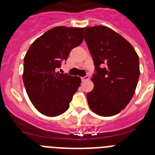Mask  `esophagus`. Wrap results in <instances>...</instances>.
<instances>
[{"mask_svg": "<svg viewBox=\"0 0 155 155\" xmlns=\"http://www.w3.org/2000/svg\"><path fill=\"white\" fill-rule=\"evenodd\" d=\"M89 79H90V76L88 75H85L84 77L82 78V80L83 81H87V80H88Z\"/></svg>", "mask_w": 155, "mask_h": 155, "instance_id": "obj_1", "label": "esophagus"}]
</instances>
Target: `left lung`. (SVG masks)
Returning <instances> with one entry per match:
<instances>
[{"mask_svg": "<svg viewBox=\"0 0 155 155\" xmlns=\"http://www.w3.org/2000/svg\"><path fill=\"white\" fill-rule=\"evenodd\" d=\"M84 39L94 62V88L87 94L92 112L116 115L132 99L140 75L139 58L127 40L103 25L84 28Z\"/></svg>", "mask_w": 155, "mask_h": 155, "instance_id": "obj_1", "label": "left lung"}]
</instances>
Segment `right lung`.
I'll list each match as a JSON object with an SVG mask.
<instances>
[{"mask_svg":"<svg viewBox=\"0 0 155 155\" xmlns=\"http://www.w3.org/2000/svg\"><path fill=\"white\" fill-rule=\"evenodd\" d=\"M83 40L84 28L57 26L38 38L28 50L24 58L23 82L31 103L43 115L56 117L69 108L81 80L59 74L56 69Z\"/></svg>","mask_w":155,"mask_h":155,"instance_id":"right-lung-1","label":"right lung"}]
</instances>
